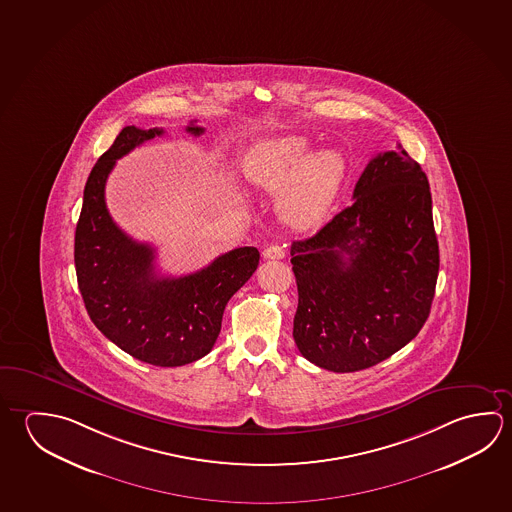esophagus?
<instances>
[{
    "instance_id": "1",
    "label": "esophagus",
    "mask_w": 512,
    "mask_h": 512,
    "mask_svg": "<svg viewBox=\"0 0 512 512\" xmlns=\"http://www.w3.org/2000/svg\"><path fill=\"white\" fill-rule=\"evenodd\" d=\"M262 257L268 260L284 259L286 257V250L282 246H278V244H271L268 248H264Z\"/></svg>"
}]
</instances>
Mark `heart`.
Returning a JSON list of instances; mask_svg holds the SVG:
<instances>
[{"instance_id": "1", "label": "heart", "mask_w": 512, "mask_h": 512, "mask_svg": "<svg viewBox=\"0 0 512 512\" xmlns=\"http://www.w3.org/2000/svg\"><path fill=\"white\" fill-rule=\"evenodd\" d=\"M302 135L277 136L246 154L244 176L255 187L278 192L277 208L287 225L309 228L322 219L338 190L345 160L336 149L313 152Z\"/></svg>"}]
</instances>
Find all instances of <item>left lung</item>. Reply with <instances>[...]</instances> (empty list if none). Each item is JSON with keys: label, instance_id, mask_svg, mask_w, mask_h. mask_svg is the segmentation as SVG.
<instances>
[{"label": "left lung", "instance_id": "8db88e82", "mask_svg": "<svg viewBox=\"0 0 512 512\" xmlns=\"http://www.w3.org/2000/svg\"><path fill=\"white\" fill-rule=\"evenodd\" d=\"M354 203L291 244L293 338L332 372L374 367L419 334L439 277L430 183L401 145L377 154Z\"/></svg>", "mask_w": 512, "mask_h": 512}]
</instances>
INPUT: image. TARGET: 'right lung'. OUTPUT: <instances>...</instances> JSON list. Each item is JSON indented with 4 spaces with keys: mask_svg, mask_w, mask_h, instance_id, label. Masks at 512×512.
<instances>
[{
    "mask_svg": "<svg viewBox=\"0 0 512 512\" xmlns=\"http://www.w3.org/2000/svg\"><path fill=\"white\" fill-rule=\"evenodd\" d=\"M205 129L190 122L187 133ZM163 129L127 126L91 169L75 230V269L91 322L129 356L156 367H181L207 356L221 332L226 304L259 266V250L235 248L207 268L160 277L156 250L138 243L109 216L104 189L109 172L136 145Z\"/></svg>",
    "mask_w": 512,
    "mask_h": 512,
    "instance_id": "obj_1",
    "label": "right lung"
}]
</instances>
